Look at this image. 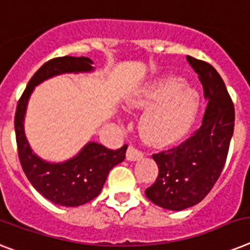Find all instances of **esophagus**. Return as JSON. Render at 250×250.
Here are the masks:
<instances>
[{
	"label": "esophagus",
	"mask_w": 250,
	"mask_h": 250,
	"mask_svg": "<svg viewBox=\"0 0 250 250\" xmlns=\"http://www.w3.org/2000/svg\"><path fill=\"white\" fill-rule=\"evenodd\" d=\"M125 158L129 162H136V160L143 159V153L136 149V147H133V146H129L128 149H127V153H125Z\"/></svg>",
	"instance_id": "obj_1"
}]
</instances>
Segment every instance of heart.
I'll return each instance as SVG.
<instances>
[{
  "label": "heart",
  "mask_w": 250,
  "mask_h": 250,
  "mask_svg": "<svg viewBox=\"0 0 250 250\" xmlns=\"http://www.w3.org/2000/svg\"><path fill=\"white\" fill-rule=\"evenodd\" d=\"M198 105V92L177 77L160 79L127 100L132 110L147 109L140 121V131L153 144L181 139L195 121Z\"/></svg>",
  "instance_id": "obj_1"
}]
</instances>
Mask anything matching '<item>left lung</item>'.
<instances>
[{"label":"left lung","mask_w":250,"mask_h":250,"mask_svg":"<svg viewBox=\"0 0 250 250\" xmlns=\"http://www.w3.org/2000/svg\"><path fill=\"white\" fill-rule=\"evenodd\" d=\"M202 82L207 107L200 128L177 147L154 154L159 174L146 198L168 210H184L208 195L226 163L235 110L224 81L210 64L186 56Z\"/></svg>","instance_id":"obj_1"}]
</instances>
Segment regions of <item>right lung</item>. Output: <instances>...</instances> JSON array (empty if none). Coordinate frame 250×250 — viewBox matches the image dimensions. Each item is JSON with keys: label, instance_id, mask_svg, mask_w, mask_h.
<instances>
[{"label": "right lung", "instance_id": "obj_1", "mask_svg": "<svg viewBox=\"0 0 250 250\" xmlns=\"http://www.w3.org/2000/svg\"><path fill=\"white\" fill-rule=\"evenodd\" d=\"M92 64V60L84 56H62L44 62L32 77L16 107L15 135L20 164L32 186L56 206L79 207L91 202L100 194L111 168L125 158L127 145L110 150L88 141L74 157L52 163L33 153L26 140L24 119L34 87L60 74L91 73L95 70Z\"/></svg>", "mask_w": 250, "mask_h": 250}]
</instances>
